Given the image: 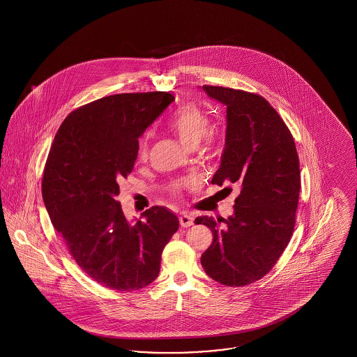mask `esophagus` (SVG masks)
Returning <instances> with one entry per match:
<instances>
[{"label": "esophagus", "mask_w": 357, "mask_h": 357, "mask_svg": "<svg viewBox=\"0 0 357 357\" xmlns=\"http://www.w3.org/2000/svg\"><path fill=\"white\" fill-rule=\"evenodd\" d=\"M179 223H181V226L182 227H188V226H191L192 223H194V220H192V217L191 215H188V214H181L179 215Z\"/></svg>", "instance_id": "obj_1"}]
</instances>
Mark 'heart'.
Returning a JSON list of instances; mask_svg holds the SVG:
<instances>
[{
    "label": "heart",
    "mask_w": 357,
    "mask_h": 357,
    "mask_svg": "<svg viewBox=\"0 0 357 357\" xmlns=\"http://www.w3.org/2000/svg\"><path fill=\"white\" fill-rule=\"evenodd\" d=\"M171 130L179 140L188 147L194 149L204 139L210 128V118L202 108L195 104H186L182 107L170 121ZM140 156L147 153V140L143 139L139 149ZM182 183L172 185V190L178 191Z\"/></svg>",
    "instance_id": "b5f03b06"
}]
</instances>
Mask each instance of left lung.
<instances>
[{"instance_id":"8db88e82","label":"left lung","mask_w":357,"mask_h":357,"mask_svg":"<svg viewBox=\"0 0 357 357\" xmlns=\"http://www.w3.org/2000/svg\"><path fill=\"white\" fill-rule=\"evenodd\" d=\"M202 88L226 105L227 119L221 165L211 183H237L241 192L227 220H195L213 231L201 264L222 285L245 287L271 272L288 246L301 188L298 155L287 124L266 99L233 88Z\"/></svg>"}]
</instances>
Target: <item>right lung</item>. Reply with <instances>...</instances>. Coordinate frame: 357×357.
Wrapping results in <instances>:
<instances>
[{
	"mask_svg": "<svg viewBox=\"0 0 357 357\" xmlns=\"http://www.w3.org/2000/svg\"><path fill=\"white\" fill-rule=\"evenodd\" d=\"M174 100L160 91L105 96L72 111L52 143L41 185L47 211L76 264L105 288L150 285L179 227L163 206L128 222L116 201L139 137Z\"/></svg>",
	"mask_w": 357,
	"mask_h": 357,
	"instance_id": "right-lung-1",
	"label": "right lung"
}]
</instances>
